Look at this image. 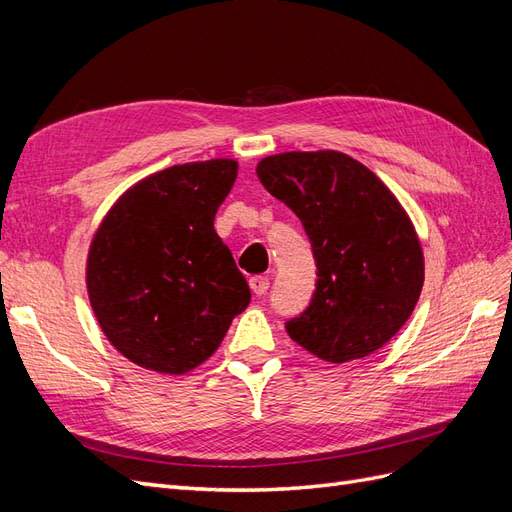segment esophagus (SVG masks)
Returning <instances> with one entry per match:
<instances>
[{
	"label": "esophagus",
	"instance_id": "esophagus-1",
	"mask_svg": "<svg viewBox=\"0 0 512 512\" xmlns=\"http://www.w3.org/2000/svg\"><path fill=\"white\" fill-rule=\"evenodd\" d=\"M250 288H252V292L254 294H265L267 290H269V277L267 275H254V277H250Z\"/></svg>",
	"mask_w": 512,
	"mask_h": 512
}]
</instances>
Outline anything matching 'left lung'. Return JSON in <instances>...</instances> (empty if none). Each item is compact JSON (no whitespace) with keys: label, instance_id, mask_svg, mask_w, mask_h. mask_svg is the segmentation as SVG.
Masks as SVG:
<instances>
[{"label":"left lung","instance_id":"left-lung-1","mask_svg":"<svg viewBox=\"0 0 512 512\" xmlns=\"http://www.w3.org/2000/svg\"><path fill=\"white\" fill-rule=\"evenodd\" d=\"M256 175L303 222L318 282L312 303L286 322L292 342L327 363L363 359L412 316L425 258L412 220L371 170L342 151H286Z\"/></svg>","mask_w":512,"mask_h":512}]
</instances>
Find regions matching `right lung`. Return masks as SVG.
Here are the masks:
<instances>
[{
    "label": "right lung",
    "mask_w": 512,
    "mask_h": 512,
    "mask_svg": "<svg viewBox=\"0 0 512 512\" xmlns=\"http://www.w3.org/2000/svg\"><path fill=\"white\" fill-rule=\"evenodd\" d=\"M237 170L235 160L215 158L153 173L117 198L91 239V309L134 365L188 374L250 303V286L213 228Z\"/></svg>",
    "instance_id": "add662e5"
}]
</instances>
